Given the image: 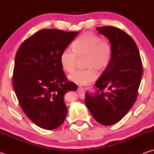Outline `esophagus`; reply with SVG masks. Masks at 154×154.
<instances>
[{"label": "esophagus", "instance_id": "1", "mask_svg": "<svg viewBox=\"0 0 154 154\" xmlns=\"http://www.w3.org/2000/svg\"><path fill=\"white\" fill-rule=\"evenodd\" d=\"M79 92H83V91H84V89H83V87L80 86V87L79 88Z\"/></svg>", "mask_w": 154, "mask_h": 154}]
</instances>
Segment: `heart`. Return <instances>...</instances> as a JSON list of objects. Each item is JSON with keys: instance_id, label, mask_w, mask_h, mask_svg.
Masks as SVG:
<instances>
[{"instance_id": "heart-1", "label": "heart", "mask_w": 154, "mask_h": 154, "mask_svg": "<svg viewBox=\"0 0 154 154\" xmlns=\"http://www.w3.org/2000/svg\"><path fill=\"white\" fill-rule=\"evenodd\" d=\"M71 49L62 52L60 61L62 69L67 72L74 71L77 57L85 56V66L87 69L77 70L69 76L72 82L78 85H86L97 77L95 69L103 71L110 64L111 48L107 41L101 39L96 34L86 32L72 41Z\"/></svg>"}]
</instances>
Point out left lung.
<instances>
[{
  "mask_svg": "<svg viewBox=\"0 0 154 154\" xmlns=\"http://www.w3.org/2000/svg\"><path fill=\"white\" fill-rule=\"evenodd\" d=\"M96 30L110 42L111 59L95 83L94 94L85 93V103L98 123L110 126L121 120L136 101L143 65L136 43L124 31L113 26Z\"/></svg>",
  "mask_w": 154,
  "mask_h": 154,
  "instance_id": "1",
  "label": "left lung"
}]
</instances>
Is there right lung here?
I'll return each mask as SVG.
<instances>
[{
	"mask_svg": "<svg viewBox=\"0 0 154 154\" xmlns=\"http://www.w3.org/2000/svg\"><path fill=\"white\" fill-rule=\"evenodd\" d=\"M78 32L43 29L25 40L15 58L13 76L21 108L41 128L54 130L63 123L68 109L64 96L77 86L68 82L60 58Z\"/></svg>",
	"mask_w": 154,
	"mask_h": 154,
	"instance_id": "1",
	"label": "right lung"
}]
</instances>
